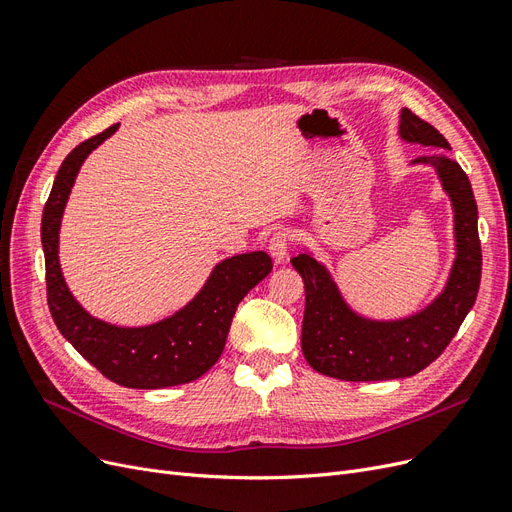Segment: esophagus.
<instances>
[{"instance_id":"1","label":"esophagus","mask_w":512,"mask_h":512,"mask_svg":"<svg viewBox=\"0 0 512 512\" xmlns=\"http://www.w3.org/2000/svg\"><path fill=\"white\" fill-rule=\"evenodd\" d=\"M289 244H291V234L287 232V229H278V232H274V236L270 238L268 249H270V255L274 257L276 263H280L287 257Z\"/></svg>"}]
</instances>
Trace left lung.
I'll return each mask as SVG.
<instances>
[{
  "mask_svg": "<svg viewBox=\"0 0 512 512\" xmlns=\"http://www.w3.org/2000/svg\"><path fill=\"white\" fill-rule=\"evenodd\" d=\"M404 142L436 146L442 151L412 163L432 166L453 206L455 261L442 293L415 315L393 321L361 317L344 302L332 274L310 253L293 257L306 291L302 351L317 372L340 381H391L421 372L457 334L481 285V240L472 185L459 163L447 157L449 142L436 127L408 108L400 114Z\"/></svg>",
  "mask_w": 512,
  "mask_h": 512,
  "instance_id": "1",
  "label": "left lung"
}]
</instances>
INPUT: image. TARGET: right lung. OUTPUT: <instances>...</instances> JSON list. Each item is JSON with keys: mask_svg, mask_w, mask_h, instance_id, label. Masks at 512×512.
Masks as SVG:
<instances>
[{"mask_svg": "<svg viewBox=\"0 0 512 512\" xmlns=\"http://www.w3.org/2000/svg\"><path fill=\"white\" fill-rule=\"evenodd\" d=\"M117 129L119 123L80 142L63 159L44 204L42 249L48 308L63 338L112 383L129 389L191 383L217 364L238 304L272 272V259L263 251L223 259L187 306L153 325L119 327L91 317L65 285L59 266V229L82 161Z\"/></svg>", "mask_w": 512, "mask_h": 512, "instance_id": "obj_1", "label": "right lung"}]
</instances>
